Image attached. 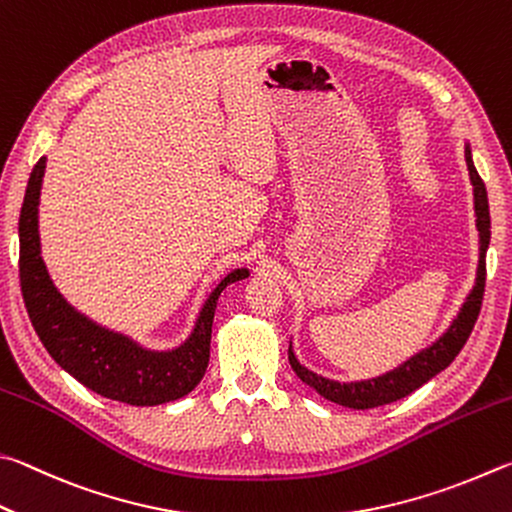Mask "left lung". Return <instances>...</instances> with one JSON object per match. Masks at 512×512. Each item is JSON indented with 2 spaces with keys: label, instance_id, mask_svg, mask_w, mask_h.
<instances>
[{
  "label": "left lung",
  "instance_id": "8db88e82",
  "mask_svg": "<svg viewBox=\"0 0 512 512\" xmlns=\"http://www.w3.org/2000/svg\"><path fill=\"white\" fill-rule=\"evenodd\" d=\"M465 164L470 170V182L474 186V213H477V229H479V267H477V281L474 288L468 294V299L461 306V312L452 321V326L445 330L443 337H438L432 346H427L425 351L409 357L405 364H400L398 369L380 375V378L360 380V382H337L321 378V375L308 371L306 366L294 355L290 346V364L294 373L299 375L301 382H306L308 387L315 389L319 396H324L330 402H337L342 407L351 409H373L389 405L400 398L409 396L411 391L423 387L434 375L441 373L454 362V357L461 353V348L468 342V337L474 328V321L479 317L481 301H483V288H486V251L490 245V209H488V193L486 184L479 177L477 168L472 161V150L465 143Z\"/></svg>",
  "mask_w": 512,
  "mask_h": 512
}]
</instances>
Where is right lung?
I'll use <instances>...</instances> for the list:
<instances>
[{
  "instance_id": "obj_1",
  "label": "right lung",
  "mask_w": 512,
  "mask_h": 512,
  "mask_svg": "<svg viewBox=\"0 0 512 512\" xmlns=\"http://www.w3.org/2000/svg\"><path fill=\"white\" fill-rule=\"evenodd\" d=\"M47 157H40L26 184L20 211V285L29 319L49 355L87 389L134 407H155L191 393L209 366L211 326L220 292L249 270H233L204 301L193 333L173 351H148L130 337L80 315L62 299L40 256L38 206Z\"/></svg>"
}]
</instances>
